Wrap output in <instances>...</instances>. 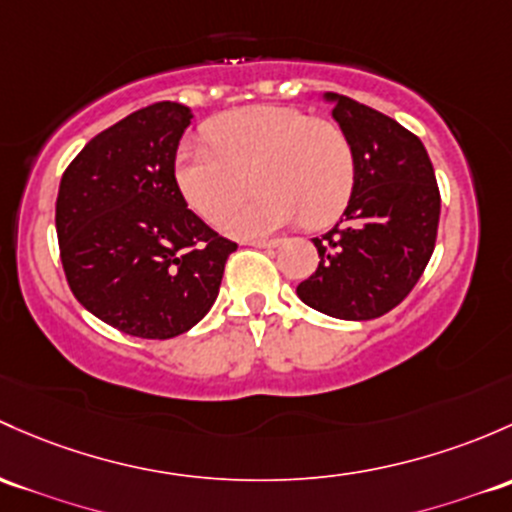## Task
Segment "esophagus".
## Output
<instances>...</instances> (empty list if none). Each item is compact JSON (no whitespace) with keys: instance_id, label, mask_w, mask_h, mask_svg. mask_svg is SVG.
I'll use <instances>...</instances> for the list:
<instances>
[{"instance_id":"obj_1","label":"esophagus","mask_w":512,"mask_h":512,"mask_svg":"<svg viewBox=\"0 0 512 512\" xmlns=\"http://www.w3.org/2000/svg\"><path fill=\"white\" fill-rule=\"evenodd\" d=\"M247 245H252V247H279L282 245V240L279 238H257V240H247Z\"/></svg>"}]
</instances>
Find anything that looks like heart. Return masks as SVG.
Listing matches in <instances>:
<instances>
[{"instance_id": "1", "label": "heart", "mask_w": 512, "mask_h": 512, "mask_svg": "<svg viewBox=\"0 0 512 512\" xmlns=\"http://www.w3.org/2000/svg\"><path fill=\"white\" fill-rule=\"evenodd\" d=\"M203 137L208 144L179 147L171 166L191 211L218 223L244 195L247 175L261 191L224 214L225 233L265 235L299 215L306 228H326L351 203L358 166L338 122L289 105H252L208 120Z\"/></svg>"}]
</instances>
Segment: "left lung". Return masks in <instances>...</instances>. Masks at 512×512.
I'll use <instances>...</instances> for the list:
<instances>
[{
    "label": "left lung",
    "mask_w": 512,
    "mask_h": 512,
    "mask_svg": "<svg viewBox=\"0 0 512 512\" xmlns=\"http://www.w3.org/2000/svg\"><path fill=\"white\" fill-rule=\"evenodd\" d=\"M355 149V188L341 223L314 238L319 267L299 299L343 321L378 319L422 277L434 252L441 198L417 134L346 95L326 93Z\"/></svg>",
    "instance_id": "1"
}]
</instances>
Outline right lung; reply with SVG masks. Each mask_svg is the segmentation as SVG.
<instances>
[{
	"mask_svg": "<svg viewBox=\"0 0 512 512\" xmlns=\"http://www.w3.org/2000/svg\"><path fill=\"white\" fill-rule=\"evenodd\" d=\"M181 102H154L90 139L63 171L56 233L75 299L117 331L174 338L211 311L233 240L208 228L174 184Z\"/></svg>",
	"mask_w": 512,
	"mask_h": 512,
	"instance_id": "obj_1",
	"label": "right lung"
}]
</instances>
